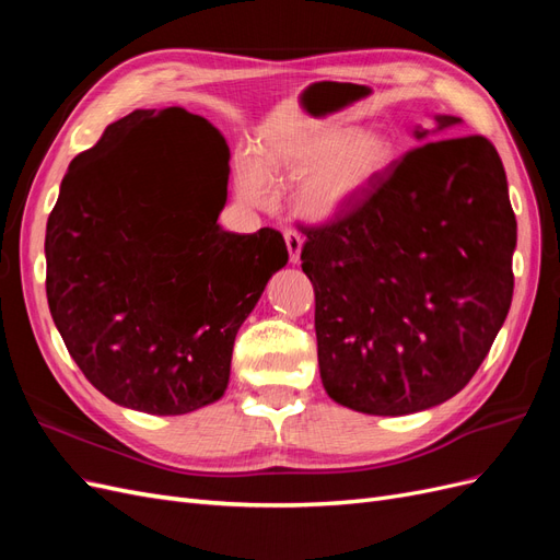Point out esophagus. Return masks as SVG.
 Listing matches in <instances>:
<instances>
[{
    "label": "esophagus",
    "instance_id": "obj_1",
    "mask_svg": "<svg viewBox=\"0 0 560 560\" xmlns=\"http://www.w3.org/2000/svg\"><path fill=\"white\" fill-rule=\"evenodd\" d=\"M284 243H287V249H290V261H292V264H299L301 247H303L301 233L294 231V229H287V231H284Z\"/></svg>",
    "mask_w": 560,
    "mask_h": 560
}]
</instances>
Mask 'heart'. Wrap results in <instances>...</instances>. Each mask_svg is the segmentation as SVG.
<instances>
[{
  "label": "heart",
  "instance_id": "obj_1",
  "mask_svg": "<svg viewBox=\"0 0 560 560\" xmlns=\"http://www.w3.org/2000/svg\"><path fill=\"white\" fill-rule=\"evenodd\" d=\"M395 163L397 144L378 128L348 132L341 126H319L264 144L259 156H241L235 186L241 198L264 206L270 198V182H299L296 212L325 222L352 208Z\"/></svg>",
  "mask_w": 560,
  "mask_h": 560
}]
</instances>
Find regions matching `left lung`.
Masks as SVG:
<instances>
[{
    "label": "left lung",
    "mask_w": 560,
    "mask_h": 560,
    "mask_svg": "<svg viewBox=\"0 0 560 560\" xmlns=\"http://www.w3.org/2000/svg\"><path fill=\"white\" fill-rule=\"evenodd\" d=\"M301 231L327 395L406 416L460 393L514 294L516 217L495 147L481 135L422 142L348 212Z\"/></svg>",
    "instance_id": "8db88e82"
}]
</instances>
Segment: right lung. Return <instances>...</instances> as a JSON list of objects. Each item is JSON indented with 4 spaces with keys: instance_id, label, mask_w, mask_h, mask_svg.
Returning a JSON list of instances; mask_svg holds the SVG:
<instances>
[{
    "instance_id": "obj_1",
    "label": "right lung",
    "mask_w": 560,
    "mask_h": 560,
    "mask_svg": "<svg viewBox=\"0 0 560 560\" xmlns=\"http://www.w3.org/2000/svg\"><path fill=\"white\" fill-rule=\"evenodd\" d=\"M165 113L187 128L150 135ZM229 144L179 107L107 126L62 177L46 296L72 360L114 404L182 416L224 395L235 334L290 254L276 229L229 233Z\"/></svg>"
}]
</instances>
